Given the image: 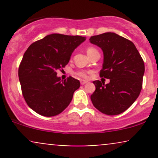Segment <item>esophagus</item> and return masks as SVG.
Returning a JSON list of instances; mask_svg holds the SVG:
<instances>
[{"label": "esophagus", "mask_w": 158, "mask_h": 158, "mask_svg": "<svg viewBox=\"0 0 158 158\" xmlns=\"http://www.w3.org/2000/svg\"><path fill=\"white\" fill-rule=\"evenodd\" d=\"M88 82V81H86V80H83V79H81V80H80V83H81V85H85V84H86V83Z\"/></svg>", "instance_id": "1"}]
</instances>
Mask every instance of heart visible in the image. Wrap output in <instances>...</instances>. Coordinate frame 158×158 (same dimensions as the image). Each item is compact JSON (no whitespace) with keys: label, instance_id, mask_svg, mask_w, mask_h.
<instances>
[{"label":"heart","instance_id":"1","mask_svg":"<svg viewBox=\"0 0 158 158\" xmlns=\"http://www.w3.org/2000/svg\"><path fill=\"white\" fill-rule=\"evenodd\" d=\"M97 51H98V50L96 48H93V47H89V48H87L86 50L87 54H88V56L91 55L92 53H94V52H97ZM88 73H87V72L85 71H79L77 73V75L82 78H88Z\"/></svg>","mask_w":158,"mask_h":158}]
</instances>
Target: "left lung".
I'll return each mask as SVG.
<instances>
[{
  "label": "left lung",
  "instance_id": "obj_1",
  "mask_svg": "<svg viewBox=\"0 0 158 158\" xmlns=\"http://www.w3.org/2000/svg\"><path fill=\"white\" fill-rule=\"evenodd\" d=\"M90 43L102 49L104 55L99 76L110 79L105 85L94 81L96 90L90 96L94 106L107 115L126 110L139 97L145 65L133 42L114 32L94 35Z\"/></svg>",
  "mask_w": 158,
  "mask_h": 158
}]
</instances>
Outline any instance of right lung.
Returning a JSON list of instances; mask_svg holds the SVG:
<instances>
[{
  "label": "right lung",
  "instance_id": "obj_1",
  "mask_svg": "<svg viewBox=\"0 0 158 158\" xmlns=\"http://www.w3.org/2000/svg\"><path fill=\"white\" fill-rule=\"evenodd\" d=\"M85 40L82 36L54 33L27 48L19 65V77L27 104L37 114L56 116L71 102L80 82L71 77L61 80L56 71L68 64L72 52Z\"/></svg>",
  "mask_w": 158,
  "mask_h": 158
}]
</instances>
